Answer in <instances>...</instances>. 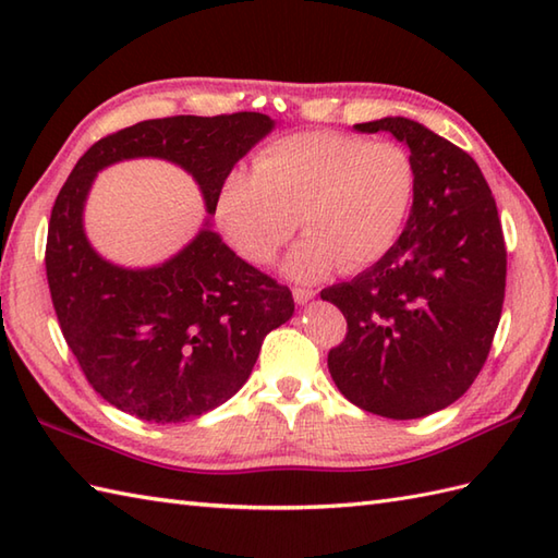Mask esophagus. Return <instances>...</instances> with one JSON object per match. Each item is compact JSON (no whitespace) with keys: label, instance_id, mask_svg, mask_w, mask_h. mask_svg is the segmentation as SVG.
<instances>
[{"label":"esophagus","instance_id":"34e87169","mask_svg":"<svg viewBox=\"0 0 558 558\" xmlns=\"http://www.w3.org/2000/svg\"><path fill=\"white\" fill-rule=\"evenodd\" d=\"M314 294H316L314 290H304V288H294V290H292V298H294V302H298V304L312 302Z\"/></svg>","mask_w":558,"mask_h":558}]
</instances>
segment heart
Returning a JSON list of instances; mask_svg holds the SVG:
<instances>
[{"label": "heart", "mask_w": 558, "mask_h": 558, "mask_svg": "<svg viewBox=\"0 0 558 558\" xmlns=\"http://www.w3.org/2000/svg\"><path fill=\"white\" fill-rule=\"evenodd\" d=\"M417 172L393 141L302 132L258 150L254 172L230 170L216 192V222L236 254L266 266L294 230L292 280L312 282L338 264L360 270L396 244L410 216Z\"/></svg>", "instance_id": "heart-1"}]
</instances>
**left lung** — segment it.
Here are the masks:
<instances>
[{"label":"left lung","instance_id":"left-lung-1","mask_svg":"<svg viewBox=\"0 0 558 558\" xmlns=\"http://www.w3.org/2000/svg\"><path fill=\"white\" fill-rule=\"evenodd\" d=\"M410 148L417 186L398 242L322 292L348 318L328 372L354 405L417 420L456 402L487 362L506 292L499 210L480 165L408 117L354 124Z\"/></svg>","mask_w":558,"mask_h":558}]
</instances>
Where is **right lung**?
Masks as SVG:
<instances>
[{"mask_svg":"<svg viewBox=\"0 0 558 558\" xmlns=\"http://www.w3.org/2000/svg\"><path fill=\"white\" fill-rule=\"evenodd\" d=\"M272 126L260 112L146 120L100 138L71 170L47 228V282L66 345L117 410L177 424L222 405L246 384L264 338L290 322L292 292L210 228L222 177ZM134 157L168 159L192 173L209 213L192 243L148 269L102 259L82 230L97 172Z\"/></svg>","mask_w":558,"mask_h":558,"instance_id":"obj_1","label":"right lung"}]
</instances>
